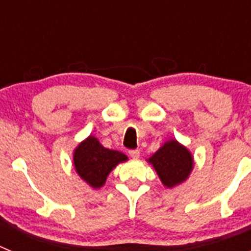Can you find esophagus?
Masks as SVG:
<instances>
[{
	"mask_svg": "<svg viewBox=\"0 0 251 251\" xmlns=\"http://www.w3.org/2000/svg\"><path fill=\"white\" fill-rule=\"evenodd\" d=\"M139 151L138 150H130L129 151V156L132 157V158H134V159H137V158H139Z\"/></svg>",
	"mask_w": 251,
	"mask_h": 251,
	"instance_id": "esophagus-1",
	"label": "esophagus"
}]
</instances>
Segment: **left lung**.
Here are the masks:
<instances>
[{
	"label": "left lung",
	"instance_id": "1",
	"mask_svg": "<svg viewBox=\"0 0 251 251\" xmlns=\"http://www.w3.org/2000/svg\"><path fill=\"white\" fill-rule=\"evenodd\" d=\"M148 162L156 170L161 182L168 188L186 181L194 168L191 152L176 139L166 142Z\"/></svg>",
	"mask_w": 251,
	"mask_h": 251
}]
</instances>
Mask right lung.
Returning a JSON list of instances; mask_svg holds the SVG:
<instances>
[{
	"instance_id": "1",
	"label": "right lung",
	"mask_w": 251,
	"mask_h": 251,
	"mask_svg": "<svg viewBox=\"0 0 251 251\" xmlns=\"http://www.w3.org/2000/svg\"><path fill=\"white\" fill-rule=\"evenodd\" d=\"M127 159L124 153L103 147L93 136L79 143L73 157L76 174L93 188H100L110 171Z\"/></svg>"
}]
</instances>
